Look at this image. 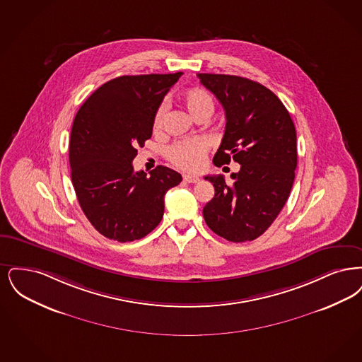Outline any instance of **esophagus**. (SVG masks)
<instances>
[{
  "label": "esophagus",
  "mask_w": 362,
  "mask_h": 362,
  "mask_svg": "<svg viewBox=\"0 0 362 362\" xmlns=\"http://www.w3.org/2000/svg\"><path fill=\"white\" fill-rule=\"evenodd\" d=\"M184 181L188 182V184H196V182L200 181V178H199L197 175H189V174H185V175H184Z\"/></svg>",
  "instance_id": "obj_1"
}]
</instances>
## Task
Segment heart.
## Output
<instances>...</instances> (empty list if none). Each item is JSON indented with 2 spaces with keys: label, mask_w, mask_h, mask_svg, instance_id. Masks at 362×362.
<instances>
[{
  "label": "heart",
  "mask_w": 362,
  "mask_h": 362,
  "mask_svg": "<svg viewBox=\"0 0 362 362\" xmlns=\"http://www.w3.org/2000/svg\"><path fill=\"white\" fill-rule=\"evenodd\" d=\"M181 98L193 117H197L203 113H208L211 116V113L215 108L214 97L204 89H189ZM165 115H166V104H160L153 117L154 131H159L163 126ZM206 153H208V143L202 138L175 141L166 150L168 159L177 168L187 172L199 170L204 165Z\"/></svg>",
  "instance_id": "obj_1"
}]
</instances>
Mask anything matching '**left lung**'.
<instances>
[{
    "mask_svg": "<svg viewBox=\"0 0 362 362\" xmlns=\"http://www.w3.org/2000/svg\"><path fill=\"white\" fill-rule=\"evenodd\" d=\"M226 112V131L214 163L231 158L240 165L228 185L223 175H205L215 196L203 209L206 226L230 242L262 235L286 203L298 166L296 129L281 100L252 79L197 74Z\"/></svg>",
    "mask_w": 362,
    "mask_h": 362,
    "instance_id": "8db88e82",
    "label": "left lung"
}]
</instances>
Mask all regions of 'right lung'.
I'll return each mask as SVG.
<instances>
[{
    "label": "right lung",
    "mask_w": 362,
    "mask_h": 362,
    "mask_svg": "<svg viewBox=\"0 0 362 362\" xmlns=\"http://www.w3.org/2000/svg\"><path fill=\"white\" fill-rule=\"evenodd\" d=\"M182 76H123L100 86L79 108L70 136L71 181L79 205L101 235L132 242L162 221L165 194L181 174L157 166L134 172L138 147L151 138L153 117Z\"/></svg>",
    "instance_id": "1"
}]
</instances>
